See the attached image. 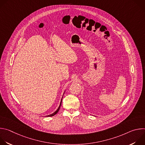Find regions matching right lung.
<instances>
[{"label": "right lung", "mask_w": 145, "mask_h": 145, "mask_svg": "<svg viewBox=\"0 0 145 145\" xmlns=\"http://www.w3.org/2000/svg\"><path fill=\"white\" fill-rule=\"evenodd\" d=\"M61 103H62V99H61V103H60V105H59V107L58 108V109H57V111H56L53 114H50V115H48V116H54V115H55L56 114H57V113L58 112V111H59V108H60V107H61Z\"/></svg>", "instance_id": "right-lung-1"}]
</instances>
